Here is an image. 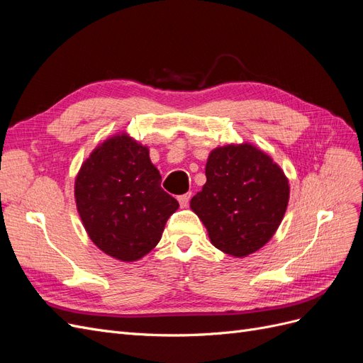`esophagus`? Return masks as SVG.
<instances>
[{
    "mask_svg": "<svg viewBox=\"0 0 363 363\" xmlns=\"http://www.w3.org/2000/svg\"><path fill=\"white\" fill-rule=\"evenodd\" d=\"M191 196H192V194L191 192H188V194H183V195H180L179 196V203H180V207H188L189 206V200H191Z\"/></svg>",
    "mask_w": 363,
    "mask_h": 363,
    "instance_id": "esophagus-1",
    "label": "esophagus"
}]
</instances>
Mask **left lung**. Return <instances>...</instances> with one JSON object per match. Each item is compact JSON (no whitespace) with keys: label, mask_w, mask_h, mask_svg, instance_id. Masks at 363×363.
I'll list each match as a JSON object with an SVG mask.
<instances>
[{"label":"left lung","mask_w":363,"mask_h":363,"mask_svg":"<svg viewBox=\"0 0 363 363\" xmlns=\"http://www.w3.org/2000/svg\"><path fill=\"white\" fill-rule=\"evenodd\" d=\"M206 179L191 208L211 242L235 257L265 245L289 201V182L279 164L251 144L218 147L208 155Z\"/></svg>","instance_id":"8db88e82"}]
</instances>
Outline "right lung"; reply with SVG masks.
Here are the masks:
<instances>
[{"mask_svg": "<svg viewBox=\"0 0 363 363\" xmlns=\"http://www.w3.org/2000/svg\"><path fill=\"white\" fill-rule=\"evenodd\" d=\"M162 175L147 147L128 135L98 145L75 179V203L92 242L123 262L155 248L179 201L160 188Z\"/></svg>", "mask_w": 363, "mask_h": 363, "instance_id": "1", "label": "right lung"}]
</instances>
